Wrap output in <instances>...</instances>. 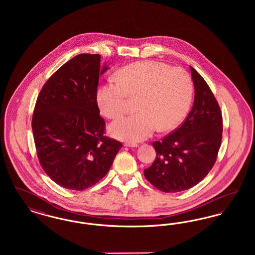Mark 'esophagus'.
<instances>
[{"label":"esophagus","mask_w":255,"mask_h":255,"mask_svg":"<svg viewBox=\"0 0 255 255\" xmlns=\"http://www.w3.org/2000/svg\"><path fill=\"white\" fill-rule=\"evenodd\" d=\"M124 145L126 147H137L138 146L136 143H132V142H126Z\"/></svg>","instance_id":"34e87169"}]
</instances>
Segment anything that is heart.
I'll return each mask as SVG.
<instances>
[{
  "instance_id": "heart-1",
  "label": "heart",
  "mask_w": 255,
  "mask_h": 255,
  "mask_svg": "<svg viewBox=\"0 0 255 255\" xmlns=\"http://www.w3.org/2000/svg\"><path fill=\"white\" fill-rule=\"evenodd\" d=\"M193 84L180 68L158 61H139L122 68L117 77L98 88L97 105L102 115L117 120L127 111L128 99L138 97L137 114L110 125L111 133L122 140L137 142L158 128L167 132L179 125L191 104Z\"/></svg>"
}]
</instances>
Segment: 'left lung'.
<instances>
[{
  "label": "left lung",
  "mask_w": 255,
  "mask_h": 255,
  "mask_svg": "<svg viewBox=\"0 0 255 255\" xmlns=\"http://www.w3.org/2000/svg\"><path fill=\"white\" fill-rule=\"evenodd\" d=\"M194 103L182 126L155 141L157 158L144 170L146 179L163 192H180L198 184L214 165L222 141L218 102L205 79L190 66Z\"/></svg>",
  "instance_id": "obj_1"
}]
</instances>
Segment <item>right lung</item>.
I'll list each match as a JSON object with an SVG mask.
<instances>
[{
  "label": "right lung",
  "instance_id": "obj_1",
  "mask_svg": "<svg viewBox=\"0 0 255 255\" xmlns=\"http://www.w3.org/2000/svg\"><path fill=\"white\" fill-rule=\"evenodd\" d=\"M109 69L99 54H79L53 73L42 88L32 118L41 166L54 182L84 190L109 171L122 142L104 136L97 90Z\"/></svg>",
  "mask_w": 255,
  "mask_h": 255
}]
</instances>
